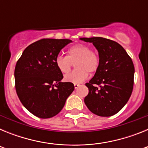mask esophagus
Returning a JSON list of instances; mask_svg holds the SVG:
<instances>
[{"mask_svg":"<svg viewBox=\"0 0 148 148\" xmlns=\"http://www.w3.org/2000/svg\"><path fill=\"white\" fill-rule=\"evenodd\" d=\"M79 86H80V84H74V87H75V89L78 88V87H79Z\"/></svg>","mask_w":148,"mask_h":148,"instance_id":"obj_1","label":"esophagus"}]
</instances>
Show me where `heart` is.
I'll use <instances>...</instances> for the list:
<instances>
[{
    "mask_svg": "<svg viewBox=\"0 0 148 148\" xmlns=\"http://www.w3.org/2000/svg\"><path fill=\"white\" fill-rule=\"evenodd\" d=\"M75 61V70L66 74L64 81L78 84L87 78V72L92 73L98 70L100 64V57L99 53L91 49L89 45L78 44L68 49L66 56H57L56 65L61 73L65 74L70 71Z\"/></svg>",
    "mask_w": 148,
    "mask_h": 148,
    "instance_id": "obj_1",
    "label": "heart"
}]
</instances>
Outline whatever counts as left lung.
I'll return each mask as SVG.
<instances>
[{
    "label": "left lung",
    "instance_id": "1",
    "mask_svg": "<svg viewBox=\"0 0 148 148\" xmlns=\"http://www.w3.org/2000/svg\"><path fill=\"white\" fill-rule=\"evenodd\" d=\"M81 40L92 43L100 57L95 75L86 84L89 93L84 98V103L97 116H113L122 109L131 95L135 72L133 61L114 40L101 37Z\"/></svg>",
    "mask_w": 148,
    "mask_h": 148
}]
</instances>
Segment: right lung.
I'll return each instance as SVG.
<instances>
[{
	"instance_id": "right-lung-1",
	"label": "right lung",
	"mask_w": 148,
	"mask_h": 148,
	"mask_svg": "<svg viewBox=\"0 0 148 148\" xmlns=\"http://www.w3.org/2000/svg\"><path fill=\"white\" fill-rule=\"evenodd\" d=\"M70 39L43 38L24 49L15 68V90L25 108L34 116L49 119L62 110L74 90L71 82H61L63 74L56 58Z\"/></svg>"
}]
</instances>
